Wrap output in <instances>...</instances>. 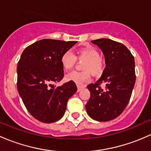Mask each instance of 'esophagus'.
I'll return each instance as SVG.
<instances>
[{
	"mask_svg": "<svg viewBox=\"0 0 151 151\" xmlns=\"http://www.w3.org/2000/svg\"><path fill=\"white\" fill-rule=\"evenodd\" d=\"M77 91H78V92H79V91H81V90L83 89V88H85V87L83 86V85H77Z\"/></svg>",
	"mask_w": 151,
	"mask_h": 151,
	"instance_id": "34e87169",
	"label": "esophagus"
}]
</instances>
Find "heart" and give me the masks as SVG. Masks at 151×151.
Masks as SVG:
<instances>
[{
    "label": "heart",
    "instance_id": "1",
    "mask_svg": "<svg viewBox=\"0 0 151 151\" xmlns=\"http://www.w3.org/2000/svg\"><path fill=\"white\" fill-rule=\"evenodd\" d=\"M77 59L83 60L82 71H74L66 76L68 81H72L76 84L83 85L91 80V73L95 76L102 74L104 69V63L99 56L98 51L93 47L85 45L76 50L75 55L70 51H66L60 58V63L63 68L68 71L75 64Z\"/></svg>",
    "mask_w": 151,
    "mask_h": 151
}]
</instances>
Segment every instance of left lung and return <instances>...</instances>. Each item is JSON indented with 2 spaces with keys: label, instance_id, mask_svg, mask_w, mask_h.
I'll return each instance as SVG.
<instances>
[{
  "label": "left lung",
  "instance_id": "left-lung-1",
  "mask_svg": "<svg viewBox=\"0 0 151 151\" xmlns=\"http://www.w3.org/2000/svg\"><path fill=\"white\" fill-rule=\"evenodd\" d=\"M102 51L105 67L94 84L87 86L91 97L85 105L87 113L98 121H109L119 116L129 104L134 87V58L123 44L109 39L91 41ZM104 84L105 89L99 85Z\"/></svg>",
  "mask_w": 151,
  "mask_h": 151
}]
</instances>
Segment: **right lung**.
<instances>
[{
	"instance_id": "right-lung-1",
	"label": "right lung",
	"mask_w": 151,
	"mask_h": 151,
	"mask_svg": "<svg viewBox=\"0 0 151 151\" xmlns=\"http://www.w3.org/2000/svg\"><path fill=\"white\" fill-rule=\"evenodd\" d=\"M77 42L42 39L25 49L17 64V90L30 115L43 123L63 116L70 97L77 91L72 81L55 86L63 77L60 58Z\"/></svg>"
}]
</instances>
